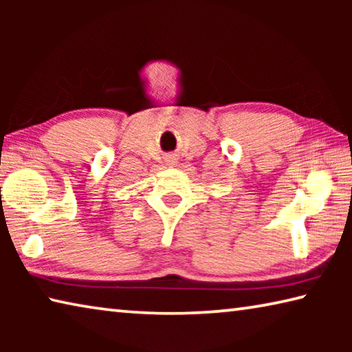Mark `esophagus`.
<instances>
[{
	"label": "esophagus",
	"mask_w": 352,
	"mask_h": 352,
	"mask_svg": "<svg viewBox=\"0 0 352 352\" xmlns=\"http://www.w3.org/2000/svg\"><path fill=\"white\" fill-rule=\"evenodd\" d=\"M169 163H170V164H174V163H175V162H172V160H170V162H169Z\"/></svg>",
	"instance_id": "obj_1"
}]
</instances>
